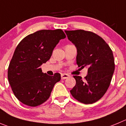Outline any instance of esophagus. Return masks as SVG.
Listing matches in <instances>:
<instances>
[{
	"label": "esophagus",
	"mask_w": 126,
	"mask_h": 126,
	"mask_svg": "<svg viewBox=\"0 0 126 126\" xmlns=\"http://www.w3.org/2000/svg\"><path fill=\"white\" fill-rule=\"evenodd\" d=\"M70 75H68V74H66V73H62L61 75V78H62V79H67V78H68L70 77Z\"/></svg>",
	"instance_id": "34e87169"
}]
</instances>
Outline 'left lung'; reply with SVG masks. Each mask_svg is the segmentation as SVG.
<instances>
[{"label":"left lung","instance_id":"8db88e82","mask_svg":"<svg viewBox=\"0 0 126 126\" xmlns=\"http://www.w3.org/2000/svg\"><path fill=\"white\" fill-rule=\"evenodd\" d=\"M68 38L77 48L76 64L88 67L83 79L73 76L76 85L70 91L76 100L93 104L100 99L109 88L115 68L112 51L108 43L97 34L83 30H65Z\"/></svg>","mask_w":126,"mask_h":126}]
</instances>
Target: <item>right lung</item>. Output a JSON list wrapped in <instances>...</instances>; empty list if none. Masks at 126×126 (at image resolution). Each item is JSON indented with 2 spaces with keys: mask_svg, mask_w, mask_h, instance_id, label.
<instances>
[{
  "mask_svg": "<svg viewBox=\"0 0 126 126\" xmlns=\"http://www.w3.org/2000/svg\"><path fill=\"white\" fill-rule=\"evenodd\" d=\"M66 35L61 29L41 30L25 36L18 43L8 68V79L15 97L23 104L35 107L50 97L60 73L51 76L40 66L49 60L55 47Z\"/></svg>",
  "mask_w": 126,
  "mask_h": 126,
  "instance_id": "1",
  "label": "right lung"
}]
</instances>
